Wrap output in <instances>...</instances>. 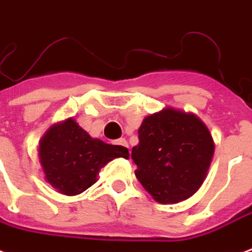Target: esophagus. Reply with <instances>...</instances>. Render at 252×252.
Returning <instances> with one entry per match:
<instances>
[{
	"mask_svg": "<svg viewBox=\"0 0 252 252\" xmlns=\"http://www.w3.org/2000/svg\"><path fill=\"white\" fill-rule=\"evenodd\" d=\"M116 144L121 145V147H124V148H128V141H126V139H119V140H116Z\"/></svg>",
	"mask_w": 252,
	"mask_h": 252,
	"instance_id": "1",
	"label": "esophagus"
}]
</instances>
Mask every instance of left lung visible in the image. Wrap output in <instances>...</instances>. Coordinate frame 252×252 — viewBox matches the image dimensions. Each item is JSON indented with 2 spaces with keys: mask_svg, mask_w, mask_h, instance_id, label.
<instances>
[{
  "mask_svg": "<svg viewBox=\"0 0 252 252\" xmlns=\"http://www.w3.org/2000/svg\"><path fill=\"white\" fill-rule=\"evenodd\" d=\"M206 124L192 113L165 108L145 117L132 148L141 186L161 204L186 200L206 179L214 156Z\"/></svg>",
  "mask_w": 252,
  "mask_h": 252,
  "instance_id": "obj_1",
  "label": "left lung"
}]
</instances>
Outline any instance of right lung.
<instances>
[{
  "label": "right lung",
  "instance_id": "right-lung-1",
  "mask_svg": "<svg viewBox=\"0 0 252 252\" xmlns=\"http://www.w3.org/2000/svg\"><path fill=\"white\" fill-rule=\"evenodd\" d=\"M38 154L48 183L64 195L81 193L108 161L129 156L121 145L92 139L73 119L52 126L40 141Z\"/></svg>",
  "mask_w": 252,
  "mask_h": 252
}]
</instances>
